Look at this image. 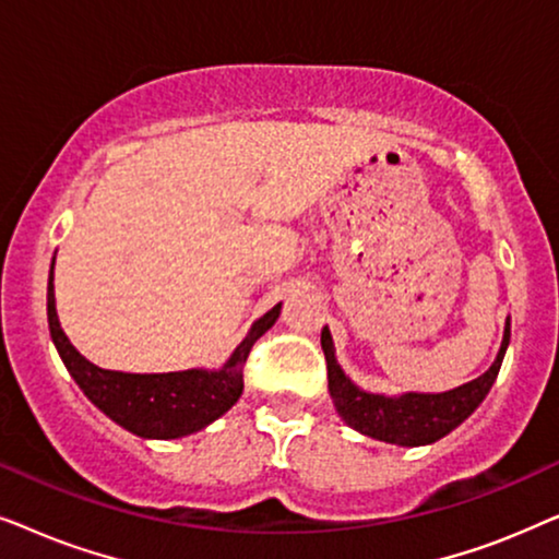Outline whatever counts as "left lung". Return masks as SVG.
Listing matches in <instances>:
<instances>
[{
	"label": "left lung",
	"mask_w": 559,
	"mask_h": 559,
	"mask_svg": "<svg viewBox=\"0 0 559 559\" xmlns=\"http://www.w3.org/2000/svg\"><path fill=\"white\" fill-rule=\"evenodd\" d=\"M511 338V325L507 323L503 331L501 350L496 361L486 373L468 384L442 394H402V396H384L361 392L350 379L341 371L338 361L333 354L331 331L323 328L320 333V346H323L328 361V389L335 402L338 415L354 427V430L369 435V438L394 442V445H427L445 438L450 430H455L480 402L486 400L488 389L493 386L499 377L503 354H507Z\"/></svg>",
	"instance_id": "left-lung-1"
}]
</instances>
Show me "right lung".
Here are the masks:
<instances>
[{
    "label": "right lung",
    "mask_w": 559,
    "mask_h": 559,
    "mask_svg": "<svg viewBox=\"0 0 559 559\" xmlns=\"http://www.w3.org/2000/svg\"><path fill=\"white\" fill-rule=\"evenodd\" d=\"M282 305L259 318L241 346L234 350L221 371H175V373H124L98 369L83 358L66 338L58 323L52 272L48 280V325L66 369L75 384L104 415L140 438H182L224 415L239 402L243 389V364L249 350L280 318Z\"/></svg>",
    "instance_id": "right-lung-1"
}]
</instances>
